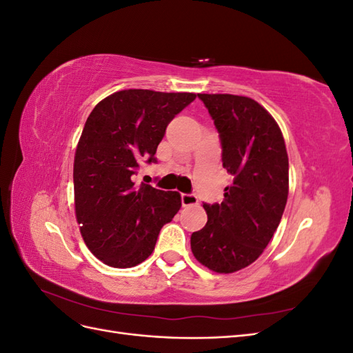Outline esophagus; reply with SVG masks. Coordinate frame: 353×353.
I'll return each instance as SVG.
<instances>
[{
    "mask_svg": "<svg viewBox=\"0 0 353 353\" xmlns=\"http://www.w3.org/2000/svg\"><path fill=\"white\" fill-rule=\"evenodd\" d=\"M181 201H183V206H194L199 203V199L196 194H181Z\"/></svg>",
    "mask_w": 353,
    "mask_h": 353,
    "instance_id": "obj_1",
    "label": "esophagus"
}]
</instances>
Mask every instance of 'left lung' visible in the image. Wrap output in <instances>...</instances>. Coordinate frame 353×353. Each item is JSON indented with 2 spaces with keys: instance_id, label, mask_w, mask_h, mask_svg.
Wrapping results in <instances>:
<instances>
[{
  "instance_id": "1",
  "label": "left lung",
  "mask_w": 353,
  "mask_h": 353,
  "mask_svg": "<svg viewBox=\"0 0 353 353\" xmlns=\"http://www.w3.org/2000/svg\"><path fill=\"white\" fill-rule=\"evenodd\" d=\"M232 175L223 201L205 205L208 222L191 234L194 258L213 272H237L262 254L280 225L288 196V156L279 123L263 105L232 94H199Z\"/></svg>"
}]
</instances>
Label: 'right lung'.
I'll return each mask as SVG.
<instances>
[{
    "mask_svg": "<svg viewBox=\"0 0 353 353\" xmlns=\"http://www.w3.org/2000/svg\"><path fill=\"white\" fill-rule=\"evenodd\" d=\"M196 99L194 92L123 90L90 113L73 162L74 215L95 258L132 268L154 250L165 223L181 209L178 191H163L132 175L156 162L168 123Z\"/></svg>",
    "mask_w": 353,
    "mask_h": 353,
    "instance_id": "right-lung-1",
    "label": "right lung"
}]
</instances>
